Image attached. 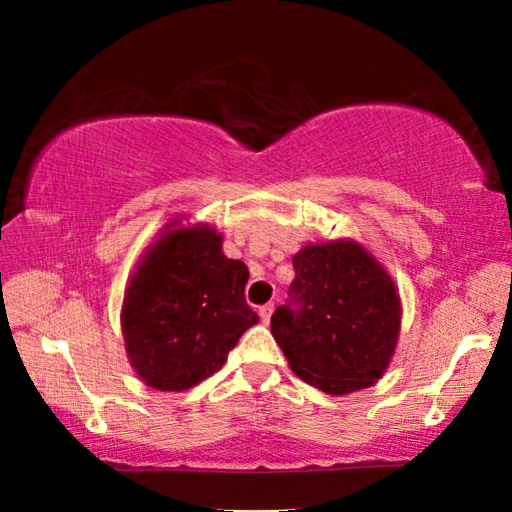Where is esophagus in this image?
I'll use <instances>...</instances> for the list:
<instances>
[{
  "label": "esophagus",
  "instance_id": "1",
  "mask_svg": "<svg viewBox=\"0 0 512 512\" xmlns=\"http://www.w3.org/2000/svg\"><path fill=\"white\" fill-rule=\"evenodd\" d=\"M271 314H273L271 302H268V305H264V307H259V316H262L264 323H268V320H271Z\"/></svg>",
  "mask_w": 512,
  "mask_h": 512
}]
</instances>
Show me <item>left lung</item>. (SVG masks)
<instances>
[{"label":"left lung","mask_w":512,"mask_h":512,"mask_svg":"<svg viewBox=\"0 0 512 512\" xmlns=\"http://www.w3.org/2000/svg\"><path fill=\"white\" fill-rule=\"evenodd\" d=\"M271 332L291 370L329 395L381 377L400 334V296L388 273L352 241L305 246Z\"/></svg>","instance_id":"left-lung-1"}]
</instances>
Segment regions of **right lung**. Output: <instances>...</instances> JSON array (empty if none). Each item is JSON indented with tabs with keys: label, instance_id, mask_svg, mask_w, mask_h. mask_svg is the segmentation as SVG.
<instances>
[{
	"label": "right lung",
	"instance_id": "right-lung-1",
	"mask_svg": "<svg viewBox=\"0 0 512 512\" xmlns=\"http://www.w3.org/2000/svg\"><path fill=\"white\" fill-rule=\"evenodd\" d=\"M246 282V264L225 257L207 225L167 232L135 271L121 309L137 375L158 391H185L214 375L259 320Z\"/></svg>",
	"mask_w": 512,
	"mask_h": 512
}]
</instances>
